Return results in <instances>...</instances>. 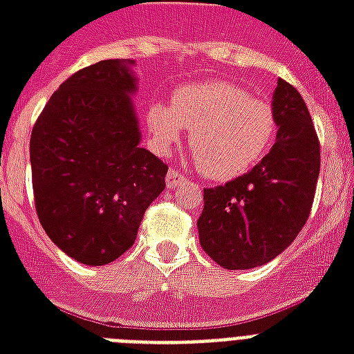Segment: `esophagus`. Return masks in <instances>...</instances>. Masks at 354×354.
I'll return each mask as SVG.
<instances>
[{
  "instance_id": "1",
  "label": "esophagus",
  "mask_w": 354,
  "mask_h": 354,
  "mask_svg": "<svg viewBox=\"0 0 354 354\" xmlns=\"http://www.w3.org/2000/svg\"><path fill=\"white\" fill-rule=\"evenodd\" d=\"M182 182H185V174H182V172H178L176 169H171V171L167 172V178H165V183L167 187L172 189L176 187V185H180Z\"/></svg>"
}]
</instances>
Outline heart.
<instances>
[{
    "label": "heart",
    "instance_id": "obj_1",
    "mask_svg": "<svg viewBox=\"0 0 354 354\" xmlns=\"http://www.w3.org/2000/svg\"><path fill=\"white\" fill-rule=\"evenodd\" d=\"M145 121L160 150L172 149L183 128L191 130L189 149L198 171L221 182L250 171L275 133L268 102L226 80L182 86L172 93V106L150 104Z\"/></svg>",
    "mask_w": 354,
    "mask_h": 354
}]
</instances>
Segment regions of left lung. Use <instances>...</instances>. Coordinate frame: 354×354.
Listing matches in <instances>:
<instances>
[{"label":"left lung","instance_id":"left-lung-1","mask_svg":"<svg viewBox=\"0 0 354 354\" xmlns=\"http://www.w3.org/2000/svg\"><path fill=\"white\" fill-rule=\"evenodd\" d=\"M272 110L277 141L252 171L204 189L200 244L226 270L266 264L290 246L313 207L319 141L299 91L277 80Z\"/></svg>","mask_w":354,"mask_h":354}]
</instances>
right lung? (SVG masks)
<instances>
[{"label": "right lung", "instance_id": "add662e5", "mask_svg": "<svg viewBox=\"0 0 354 354\" xmlns=\"http://www.w3.org/2000/svg\"><path fill=\"white\" fill-rule=\"evenodd\" d=\"M133 60H101L60 84L30 133L36 213L47 236L88 266L121 257L169 167L139 147Z\"/></svg>", "mask_w": 354, "mask_h": 354}]
</instances>
